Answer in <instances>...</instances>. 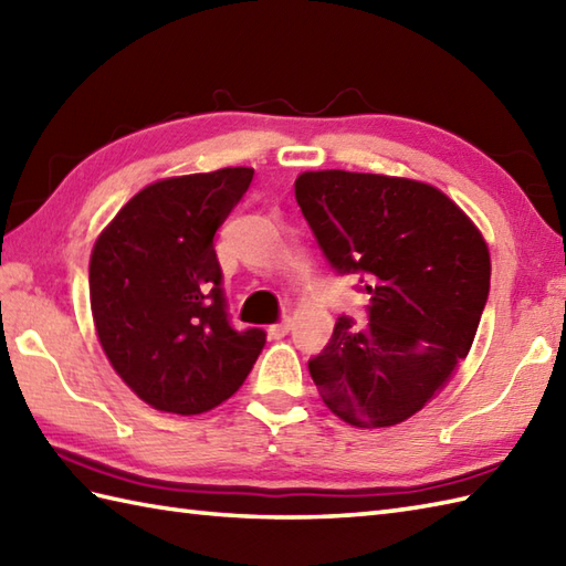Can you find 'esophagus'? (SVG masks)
I'll list each match as a JSON object with an SVG mask.
<instances>
[{"mask_svg": "<svg viewBox=\"0 0 566 566\" xmlns=\"http://www.w3.org/2000/svg\"><path fill=\"white\" fill-rule=\"evenodd\" d=\"M290 328H292V318H282L280 323H272L270 335L272 338H284V335L290 333Z\"/></svg>", "mask_w": 566, "mask_h": 566, "instance_id": "esophagus-1", "label": "esophagus"}]
</instances>
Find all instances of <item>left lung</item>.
I'll return each instance as SVG.
<instances>
[{
    "mask_svg": "<svg viewBox=\"0 0 566 566\" xmlns=\"http://www.w3.org/2000/svg\"><path fill=\"white\" fill-rule=\"evenodd\" d=\"M296 203L338 274H357L367 323L340 316L308 359L323 403L355 428L418 413L454 375L482 321L486 240L440 189L406 177L304 172Z\"/></svg>",
    "mask_w": 566,
    "mask_h": 566,
    "instance_id": "obj_1",
    "label": "left lung"
}]
</instances>
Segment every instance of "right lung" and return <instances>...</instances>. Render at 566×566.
<instances>
[{"instance_id":"add662e5","label":"right lung","mask_w":566,"mask_h":566,"mask_svg":"<svg viewBox=\"0 0 566 566\" xmlns=\"http://www.w3.org/2000/svg\"><path fill=\"white\" fill-rule=\"evenodd\" d=\"M252 175V167H223L160 179L94 243V328L116 375L158 411H211L240 389L264 347L262 328L231 326L213 250Z\"/></svg>"}]
</instances>
